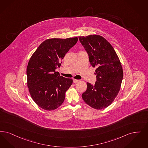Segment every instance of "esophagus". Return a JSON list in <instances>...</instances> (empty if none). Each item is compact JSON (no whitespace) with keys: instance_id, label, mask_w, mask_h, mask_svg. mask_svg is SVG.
Returning a JSON list of instances; mask_svg holds the SVG:
<instances>
[{"instance_id":"esophagus-1","label":"esophagus","mask_w":148,"mask_h":148,"mask_svg":"<svg viewBox=\"0 0 148 148\" xmlns=\"http://www.w3.org/2000/svg\"><path fill=\"white\" fill-rule=\"evenodd\" d=\"M79 82V80H77V79H73V83H77Z\"/></svg>"}]
</instances>
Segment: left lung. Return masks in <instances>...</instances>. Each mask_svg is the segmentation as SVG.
Here are the masks:
<instances>
[{
	"label": "left lung",
	"instance_id": "1",
	"mask_svg": "<svg viewBox=\"0 0 148 148\" xmlns=\"http://www.w3.org/2000/svg\"><path fill=\"white\" fill-rule=\"evenodd\" d=\"M89 62L96 67L95 85L87 83L82 98L90 106L101 110L110 106L118 95L123 77L122 66L111 45L100 35L79 36Z\"/></svg>",
	"mask_w": 148,
	"mask_h": 148
}]
</instances>
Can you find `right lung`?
Instances as JSON below:
<instances>
[{
	"mask_svg": "<svg viewBox=\"0 0 148 148\" xmlns=\"http://www.w3.org/2000/svg\"><path fill=\"white\" fill-rule=\"evenodd\" d=\"M77 40V37L48 39L30 58L26 69L27 87L33 100L45 110H54L64 101L73 80L60 76L56 69Z\"/></svg>",
	"mask_w": 148,
	"mask_h": 148,
	"instance_id": "obj_1",
	"label": "right lung"
}]
</instances>
